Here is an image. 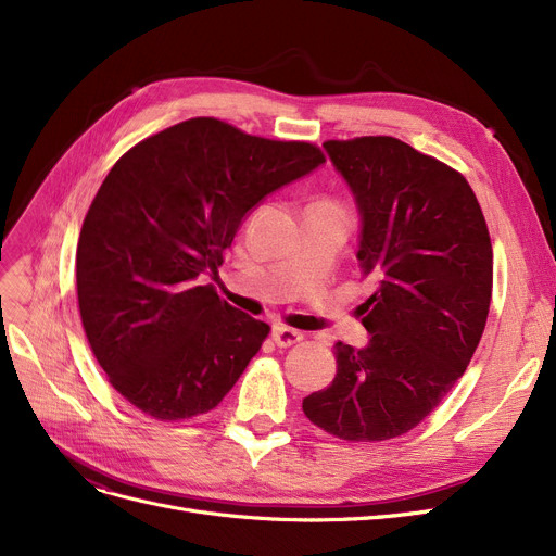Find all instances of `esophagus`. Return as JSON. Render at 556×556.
Instances as JSON below:
<instances>
[{
	"mask_svg": "<svg viewBox=\"0 0 556 556\" xmlns=\"http://www.w3.org/2000/svg\"><path fill=\"white\" fill-rule=\"evenodd\" d=\"M273 340H275V344L277 346H293V344H298V342H302L304 340V336H302V331H298V329H290V327H286V325H275V329H273Z\"/></svg>",
	"mask_w": 556,
	"mask_h": 556,
	"instance_id": "34e87169",
	"label": "esophagus"
}]
</instances>
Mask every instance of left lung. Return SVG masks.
<instances>
[{"mask_svg": "<svg viewBox=\"0 0 556 556\" xmlns=\"http://www.w3.org/2000/svg\"><path fill=\"white\" fill-rule=\"evenodd\" d=\"M325 149L363 216L358 261L376 290L358 306L365 349L336 342V378L302 401L344 442H386L419 426L469 367L482 338L493 250L464 175L388 135Z\"/></svg>", "mask_w": 556, "mask_h": 556, "instance_id": "obj_1", "label": "left lung"}]
</instances>
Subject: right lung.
Instances as JSON below:
<instances>
[{"label":"right lung","mask_w":556,"mask_h":556,"mask_svg":"<svg viewBox=\"0 0 556 556\" xmlns=\"http://www.w3.org/2000/svg\"><path fill=\"white\" fill-rule=\"evenodd\" d=\"M323 162L311 141L193 116L135 143L110 168L83 220L76 293L97 363L137 410L193 419L239 381L270 327L198 279L218 270L261 198Z\"/></svg>","instance_id":"add662e5"}]
</instances>
